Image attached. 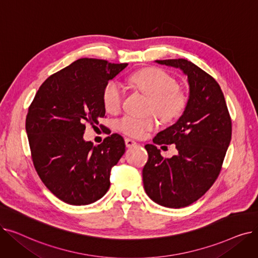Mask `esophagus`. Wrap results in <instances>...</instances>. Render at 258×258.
<instances>
[{"label": "esophagus", "mask_w": 258, "mask_h": 258, "mask_svg": "<svg viewBox=\"0 0 258 258\" xmlns=\"http://www.w3.org/2000/svg\"><path fill=\"white\" fill-rule=\"evenodd\" d=\"M124 142H125L126 147H133V146H135V145L137 144V143H136V141L133 140V139H131V138H125V139H124Z\"/></svg>", "instance_id": "obj_1"}]
</instances>
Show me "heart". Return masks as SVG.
I'll return each instance as SVG.
<instances>
[{
    "mask_svg": "<svg viewBox=\"0 0 258 258\" xmlns=\"http://www.w3.org/2000/svg\"><path fill=\"white\" fill-rule=\"evenodd\" d=\"M130 80L151 98L150 111L157 113L164 121H174L184 114L188 102L186 94L177 88V81L164 70L148 68L133 74ZM123 89L119 83L108 81L102 91V102L106 112H118L123 101ZM157 125L158 121L154 116L140 118L125 115L117 121V127L122 133L137 138L143 137Z\"/></svg>",
    "mask_w": 258,
    "mask_h": 258,
    "instance_id": "1",
    "label": "heart"
}]
</instances>
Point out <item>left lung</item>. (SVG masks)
<instances>
[{
	"instance_id": "8db88e82",
	"label": "left lung",
	"mask_w": 258,
	"mask_h": 258,
	"mask_svg": "<svg viewBox=\"0 0 258 258\" xmlns=\"http://www.w3.org/2000/svg\"><path fill=\"white\" fill-rule=\"evenodd\" d=\"M156 62L187 75L189 99L179 120L153 139L157 145L175 144L178 155L166 159L156 145H145L148 160L142 170L143 186L157 204L182 208L204 196L218 179L231 141L232 122L212 76L183 58Z\"/></svg>"
}]
</instances>
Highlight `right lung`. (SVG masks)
I'll return each instance as SVG.
<instances>
[{
    "mask_svg": "<svg viewBox=\"0 0 258 258\" xmlns=\"http://www.w3.org/2000/svg\"><path fill=\"white\" fill-rule=\"evenodd\" d=\"M127 63L80 58L49 76L26 117L31 158L49 190L70 205H88L110 188L111 169L125 152L123 138L111 134L94 146L84 140L86 122L104 117L102 91Z\"/></svg>",
    "mask_w": 258,
    "mask_h": 258,
    "instance_id": "1",
    "label": "right lung"
}]
</instances>
